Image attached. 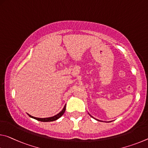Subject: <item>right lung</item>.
<instances>
[{"label": "right lung", "mask_w": 148, "mask_h": 148, "mask_svg": "<svg viewBox=\"0 0 148 148\" xmlns=\"http://www.w3.org/2000/svg\"><path fill=\"white\" fill-rule=\"evenodd\" d=\"M65 110H66V105H64V108H63V109L59 112V113L56 114V115L53 116L49 117V118H37V117H34L33 116H31L29 114H28V115H29L30 117H32V118L34 119H36V120L39 121H41V122H51V121H56V120H57L58 119H59L60 117L64 113Z\"/></svg>", "instance_id": "obj_1"}]
</instances>
